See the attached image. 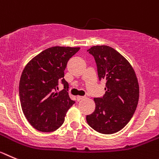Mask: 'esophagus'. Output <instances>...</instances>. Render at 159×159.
Wrapping results in <instances>:
<instances>
[{"instance_id":"34e87169","label":"esophagus","mask_w":159,"mask_h":159,"mask_svg":"<svg viewBox=\"0 0 159 159\" xmlns=\"http://www.w3.org/2000/svg\"><path fill=\"white\" fill-rule=\"evenodd\" d=\"M84 98H85V97H81V96H78V97H77V100H78V101H81V100H83Z\"/></svg>"}]
</instances>
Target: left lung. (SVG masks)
Listing matches in <instances>:
<instances>
[{"mask_svg": "<svg viewBox=\"0 0 159 159\" xmlns=\"http://www.w3.org/2000/svg\"><path fill=\"white\" fill-rule=\"evenodd\" d=\"M94 57L99 80H105V93L94 98L96 108L86 116L89 125L97 132L110 135L120 131L135 113L139 86L135 70L122 55L108 46L88 50Z\"/></svg>", "mask_w": 159, "mask_h": 159, "instance_id": "left-lung-1", "label": "left lung"}]
</instances>
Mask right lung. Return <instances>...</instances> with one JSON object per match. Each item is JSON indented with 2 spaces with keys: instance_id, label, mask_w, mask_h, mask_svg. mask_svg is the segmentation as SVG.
Segmentation results:
<instances>
[{
  "instance_id": "add662e5",
  "label": "right lung",
  "mask_w": 159,
  "mask_h": 159,
  "mask_svg": "<svg viewBox=\"0 0 159 159\" xmlns=\"http://www.w3.org/2000/svg\"><path fill=\"white\" fill-rule=\"evenodd\" d=\"M80 48L52 47L34 57L24 67L19 85L21 108L34 128L51 132L59 128L67 111L74 104L68 93L64 70ZM64 89L58 92V81Z\"/></svg>"
}]
</instances>
